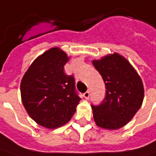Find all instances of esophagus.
<instances>
[{"label": "esophagus", "instance_id": "1", "mask_svg": "<svg viewBox=\"0 0 156 156\" xmlns=\"http://www.w3.org/2000/svg\"><path fill=\"white\" fill-rule=\"evenodd\" d=\"M89 95H90V93H89V91H87V92H85L84 94H83V96H84L86 99H88V98H89Z\"/></svg>", "mask_w": 156, "mask_h": 156}]
</instances>
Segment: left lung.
Returning <instances> with one entry per match:
<instances>
[{
    "label": "left lung",
    "mask_w": 156,
    "mask_h": 156,
    "mask_svg": "<svg viewBox=\"0 0 156 156\" xmlns=\"http://www.w3.org/2000/svg\"><path fill=\"white\" fill-rule=\"evenodd\" d=\"M105 84V97L91 105L97 126L117 129L126 125L141 107L144 87L134 68L118 53L93 61Z\"/></svg>",
    "instance_id": "left-lung-1"
}]
</instances>
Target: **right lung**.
<instances>
[{"instance_id": "add662e5", "label": "right lung", "mask_w": 156, "mask_h": 156, "mask_svg": "<svg viewBox=\"0 0 156 156\" xmlns=\"http://www.w3.org/2000/svg\"><path fill=\"white\" fill-rule=\"evenodd\" d=\"M68 60L62 50L51 48L31 64L22 78L23 105L33 120L48 129L67 123L81 100L74 77L64 72Z\"/></svg>"}]
</instances>
